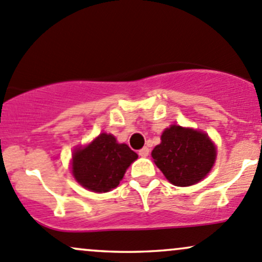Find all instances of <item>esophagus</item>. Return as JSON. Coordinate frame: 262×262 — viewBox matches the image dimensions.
I'll use <instances>...</instances> for the list:
<instances>
[{
  "mask_svg": "<svg viewBox=\"0 0 262 262\" xmlns=\"http://www.w3.org/2000/svg\"><path fill=\"white\" fill-rule=\"evenodd\" d=\"M148 154H150V150H148V147H142L141 150L139 151V155L141 157H146V156H148Z\"/></svg>",
  "mask_w": 262,
  "mask_h": 262,
  "instance_id": "1",
  "label": "esophagus"
}]
</instances>
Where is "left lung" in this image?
Listing matches in <instances>:
<instances>
[{
  "mask_svg": "<svg viewBox=\"0 0 262 262\" xmlns=\"http://www.w3.org/2000/svg\"><path fill=\"white\" fill-rule=\"evenodd\" d=\"M154 162L175 186L198 184L210 172L216 160V147L205 132L171 125L154 148Z\"/></svg>",
  "mask_w": 262,
  "mask_h": 262,
  "instance_id": "left-lung-1",
  "label": "left lung"
}]
</instances>
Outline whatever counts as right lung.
I'll return each mask as SVG.
<instances>
[{
  "instance_id": "add662e5",
  "label": "right lung",
  "mask_w": 262,
  "mask_h": 262,
  "mask_svg": "<svg viewBox=\"0 0 262 262\" xmlns=\"http://www.w3.org/2000/svg\"><path fill=\"white\" fill-rule=\"evenodd\" d=\"M126 143H119L111 134H100L85 147H77L72 154V175L87 190L108 192L119 186L126 170L135 160Z\"/></svg>"
}]
</instances>
